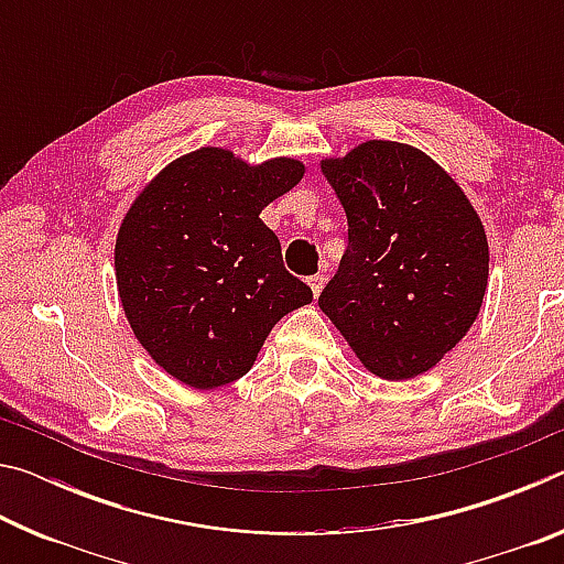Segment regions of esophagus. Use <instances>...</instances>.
<instances>
[{
    "mask_svg": "<svg viewBox=\"0 0 564 564\" xmlns=\"http://www.w3.org/2000/svg\"><path fill=\"white\" fill-rule=\"evenodd\" d=\"M308 285H311V291H313V295H321V291H323V285H326V279H323V275H311L308 279Z\"/></svg>",
    "mask_w": 564,
    "mask_h": 564,
    "instance_id": "34e87169",
    "label": "esophagus"
}]
</instances>
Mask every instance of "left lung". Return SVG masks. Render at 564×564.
Returning a JSON list of instances; mask_svg holds the SVG:
<instances>
[{"label": "left lung", "mask_w": 564, "mask_h": 564, "mask_svg": "<svg viewBox=\"0 0 564 564\" xmlns=\"http://www.w3.org/2000/svg\"><path fill=\"white\" fill-rule=\"evenodd\" d=\"M321 171L348 216V248L318 305L362 368L410 380L480 313L490 246L470 198L417 147L368 139Z\"/></svg>", "instance_id": "8db88e82"}]
</instances>
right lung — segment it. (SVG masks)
I'll return each mask as SVG.
<instances>
[{
  "label": "right lung",
  "mask_w": 564,
  "mask_h": 564,
  "mask_svg": "<svg viewBox=\"0 0 564 564\" xmlns=\"http://www.w3.org/2000/svg\"><path fill=\"white\" fill-rule=\"evenodd\" d=\"M303 176L293 156L251 164L231 149L202 147L161 169L123 214L113 243L123 316L178 383H234L275 323L313 301L259 218Z\"/></svg>",
  "instance_id": "1"
}]
</instances>
